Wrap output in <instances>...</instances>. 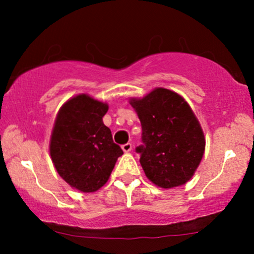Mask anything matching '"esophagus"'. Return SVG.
I'll use <instances>...</instances> for the list:
<instances>
[{
  "mask_svg": "<svg viewBox=\"0 0 254 254\" xmlns=\"http://www.w3.org/2000/svg\"><path fill=\"white\" fill-rule=\"evenodd\" d=\"M122 149H123L125 153H129V151H131V149H132V144L125 143V144L122 145Z\"/></svg>",
  "mask_w": 254,
  "mask_h": 254,
  "instance_id": "34e87169",
  "label": "esophagus"
}]
</instances>
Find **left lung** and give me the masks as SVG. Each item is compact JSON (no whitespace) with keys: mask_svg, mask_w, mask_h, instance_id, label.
Returning <instances> with one entry per match:
<instances>
[{"mask_svg":"<svg viewBox=\"0 0 254 254\" xmlns=\"http://www.w3.org/2000/svg\"><path fill=\"white\" fill-rule=\"evenodd\" d=\"M129 103L141 121L143 144L136 151L148 179L162 189L188 183L205 150L203 130L190 105L166 88Z\"/></svg>","mask_w":254,"mask_h":254,"instance_id":"left-lung-1","label":"left lung"}]
</instances>
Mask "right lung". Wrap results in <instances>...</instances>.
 I'll return each mask as SVG.
<instances>
[{
	"mask_svg": "<svg viewBox=\"0 0 254 254\" xmlns=\"http://www.w3.org/2000/svg\"><path fill=\"white\" fill-rule=\"evenodd\" d=\"M107 110L106 103L78 94L63 104L55 121L50 139L52 162L57 173L81 192L103 188L123 155L103 122Z\"/></svg>",
	"mask_w": 254,
	"mask_h": 254,
	"instance_id": "1",
	"label": "right lung"
}]
</instances>
